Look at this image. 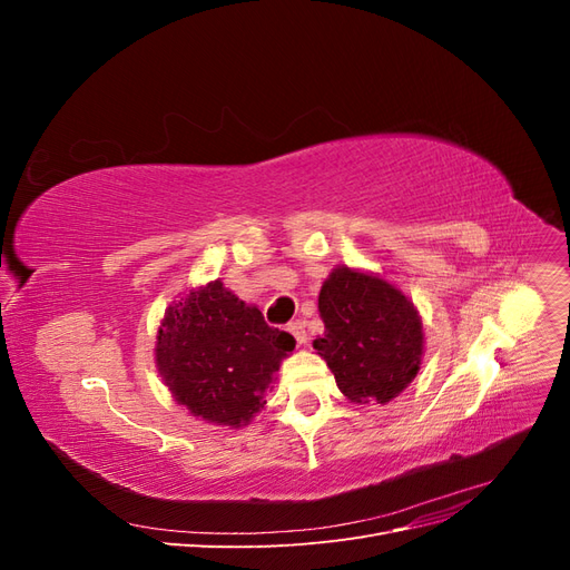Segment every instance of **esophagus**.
<instances>
[{
	"instance_id": "34e87169",
	"label": "esophagus",
	"mask_w": 570,
	"mask_h": 570,
	"mask_svg": "<svg viewBox=\"0 0 570 570\" xmlns=\"http://www.w3.org/2000/svg\"><path fill=\"white\" fill-rule=\"evenodd\" d=\"M287 331L295 335V340H297V344H306V331H304V323L302 321H292L289 325H287Z\"/></svg>"
}]
</instances>
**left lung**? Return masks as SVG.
Returning a JSON list of instances; mask_svg holds the SVG:
<instances>
[{
	"label": "left lung",
	"mask_w": 570,
	"mask_h": 570,
	"mask_svg": "<svg viewBox=\"0 0 570 570\" xmlns=\"http://www.w3.org/2000/svg\"><path fill=\"white\" fill-rule=\"evenodd\" d=\"M325 333L314 350L352 402L394 400L421 368L423 323L416 306L381 275L337 266L321 287Z\"/></svg>",
	"instance_id": "left-lung-1"
}]
</instances>
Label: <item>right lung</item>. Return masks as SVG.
<instances>
[{"label": "right lung", "instance_id": "obj_1", "mask_svg": "<svg viewBox=\"0 0 570 570\" xmlns=\"http://www.w3.org/2000/svg\"><path fill=\"white\" fill-rule=\"evenodd\" d=\"M292 350L295 337L214 281L166 308L154 358L164 385L193 416L239 428L264 409L273 373Z\"/></svg>", "mask_w": 570, "mask_h": 570}]
</instances>
